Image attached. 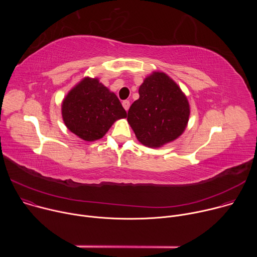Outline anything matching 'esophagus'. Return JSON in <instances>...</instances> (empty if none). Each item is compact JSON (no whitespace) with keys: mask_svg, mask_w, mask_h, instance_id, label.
Returning <instances> with one entry per match:
<instances>
[{"mask_svg":"<svg viewBox=\"0 0 257 257\" xmlns=\"http://www.w3.org/2000/svg\"><path fill=\"white\" fill-rule=\"evenodd\" d=\"M122 104H123V106H124V108L126 109V111H128L129 107H130V101L129 100H124L122 102Z\"/></svg>","mask_w":257,"mask_h":257,"instance_id":"obj_1","label":"esophagus"}]
</instances>
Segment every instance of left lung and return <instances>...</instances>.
<instances>
[{
	"label": "left lung",
	"mask_w": 257,
	"mask_h": 257,
	"mask_svg": "<svg viewBox=\"0 0 257 257\" xmlns=\"http://www.w3.org/2000/svg\"><path fill=\"white\" fill-rule=\"evenodd\" d=\"M138 92L127 117L137 140L159 149L179 138L190 116L188 98L180 86L165 72L155 71L144 78Z\"/></svg>",
	"instance_id": "1"
}]
</instances>
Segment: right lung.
Masks as SVG:
<instances>
[{
  "instance_id": "add662e5",
  "label": "right lung",
  "mask_w": 257,
  "mask_h": 257,
  "mask_svg": "<svg viewBox=\"0 0 257 257\" xmlns=\"http://www.w3.org/2000/svg\"><path fill=\"white\" fill-rule=\"evenodd\" d=\"M62 117L69 131L84 141H95L127 113L117 95L98 78L84 77L64 97Z\"/></svg>"
}]
</instances>
